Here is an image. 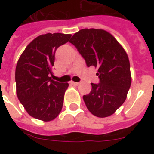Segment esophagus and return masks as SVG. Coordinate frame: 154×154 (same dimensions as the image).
<instances>
[{
  "instance_id": "esophagus-1",
  "label": "esophagus",
  "mask_w": 154,
  "mask_h": 154,
  "mask_svg": "<svg viewBox=\"0 0 154 154\" xmlns=\"http://www.w3.org/2000/svg\"><path fill=\"white\" fill-rule=\"evenodd\" d=\"M71 84L73 85H79V82H70Z\"/></svg>"
}]
</instances>
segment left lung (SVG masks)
I'll return each mask as SVG.
<instances>
[{
    "mask_svg": "<svg viewBox=\"0 0 154 154\" xmlns=\"http://www.w3.org/2000/svg\"><path fill=\"white\" fill-rule=\"evenodd\" d=\"M83 57L88 67L97 69L99 84L91 83V92L84 95L87 109L98 117L113 114L125 102L131 85L130 64L123 47L104 29H83L69 41Z\"/></svg>",
    "mask_w": 154,
    "mask_h": 154,
    "instance_id": "8db88e82",
    "label": "left lung"
}]
</instances>
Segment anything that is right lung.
Instances as JSON below:
<instances>
[{
  "label": "right lung",
  "instance_id": "1",
  "mask_svg": "<svg viewBox=\"0 0 154 154\" xmlns=\"http://www.w3.org/2000/svg\"><path fill=\"white\" fill-rule=\"evenodd\" d=\"M71 34L46 33L32 40L17 64L16 90L20 102L31 117L50 122L62 109L69 84L53 81V66L58 47L69 42Z\"/></svg>",
  "mask_w": 154,
  "mask_h": 154
}]
</instances>
